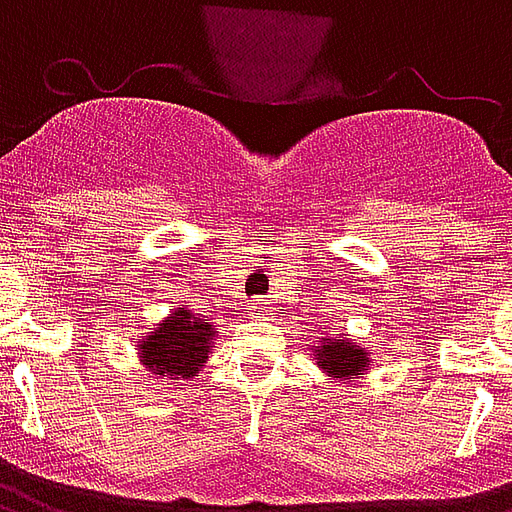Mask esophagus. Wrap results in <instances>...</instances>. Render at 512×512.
<instances>
[{
	"mask_svg": "<svg viewBox=\"0 0 512 512\" xmlns=\"http://www.w3.org/2000/svg\"><path fill=\"white\" fill-rule=\"evenodd\" d=\"M268 315V301L266 299H257L252 304V318H266Z\"/></svg>",
	"mask_w": 512,
	"mask_h": 512,
	"instance_id": "esophagus-1",
	"label": "esophagus"
}]
</instances>
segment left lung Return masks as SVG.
Here are the masks:
<instances>
[{
	"mask_svg": "<svg viewBox=\"0 0 512 512\" xmlns=\"http://www.w3.org/2000/svg\"><path fill=\"white\" fill-rule=\"evenodd\" d=\"M310 351L315 365L323 370V376H329L332 381H343V384L365 378L367 370H370V362H373V354L362 343H356L351 334L318 337Z\"/></svg>",
	"mask_w": 512,
	"mask_h": 512,
	"instance_id": "left-lung-1",
	"label": "left lung"
}]
</instances>
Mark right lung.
<instances>
[{
	"mask_svg": "<svg viewBox=\"0 0 512 512\" xmlns=\"http://www.w3.org/2000/svg\"><path fill=\"white\" fill-rule=\"evenodd\" d=\"M213 348V323L180 304L164 321H158L150 332L142 334V340L136 343V359L150 378H167L169 384L180 386L200 373Z\"/></svg>",
	"mask_w": 512,
	"mask_h": 512,
	"instance_id": "obj_1",
	"label": "right lung"
}]
</instances>
